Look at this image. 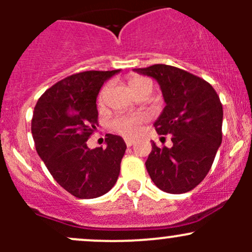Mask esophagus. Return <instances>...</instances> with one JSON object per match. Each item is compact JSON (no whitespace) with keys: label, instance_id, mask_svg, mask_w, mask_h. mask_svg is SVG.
<instances>
[{"label":"esophagus","instance_id":"esophagus-1","mask_svg":"<svg viewBox=\"0 0 252 252\" xmlns=\"http://www.w3.org/2000/svg\"><path fill=\"white\" fill-rule=\"evenodd\" d=\"M124 141H126V146H128V147L133 146L134 142H135V140H134V139H130V138H126V139H124Z\"/></svg>","mask_w":252,"mask_h":252}]
</instances>
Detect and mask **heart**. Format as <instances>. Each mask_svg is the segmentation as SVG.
I'll return each mask as SVG.
<instances>
[{"label":"heart","instance_id":"1","mask_svg":"<svg viewBox=\"0 0 252 252\" xmlns=\"http://www.w3.org/2000/svg\"><path fill=\"white\" fill-rule=\"evenodd\" d=\"M150 83V80H147L146 78L142 77H133L129 80L130 84L131 90L138 86L142 85V84ZM103 94H105V89L101 91L100 97L98 100L102 101ZM147 119V116L144 113H126V114H118V116L114 117L111 121L110 126L111 129H113L117 133L122 134V135L126 136H135L136 134L140 131L141 124L144 123Z\"/></svg>","mask_w":252,"mask_h":252}]
</instances>
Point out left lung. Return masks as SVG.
<instances>
[{
	"mask_svg": "<svg viewBox=\"0 0 252 252\" xmlns=\"http://www.w3.org/2000/svg\"><path fill=\"white\" fill-rule=\"evenodd\" d=\"M154 78L166 102L154 126L159 135L171 134L173 146L152 151L145 162L152 182L169 194L190 191L204 180L222 142L223 107L215 89L204 79L166 64L134 69Z\"/></svg>",
	"mask_w": 252,
	"mask_h": 252,
	"instance_id": "8db88e82",
	"label": "left lung"
}]
</instances>
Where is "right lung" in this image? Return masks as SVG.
Here are the masks:
<instances>
[{
    "label": "right lung",
    "mask_w": 252,
    "mask_h": 252,
    "mask_svg": "<svg viewBox=\"0 0 252 252\" xmlns=\"http://www.w3.org/2000/svg\"><path fill=\"white\" fill-rule=\"evenodd\" d=\"M121 69L89 70L62 79L42 94L34 108L35 147L53 179L79 199H95L116 184L126 145L107 134L106 149L90 150L97 126L96 98L106 80Z\"/></svg>",
    "instance_id": "add662e5"
}]
</instances>
